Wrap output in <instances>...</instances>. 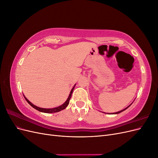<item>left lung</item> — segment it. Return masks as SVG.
<instances>
[{"mask_svg": "<svg viewBox=\"0 0 158 158\" xmlns=\"http://www.w3.org/2000/svg\"><path fill=\"white\" fill-rule=\"evenodd\" d=\"M130 106H131V105H130ZM129 106H128V107H129ZM128 107H127L126 109H123V110H121V111H118V112H117V113H114V114H118V113H121V112H122V111H125V109H127V108H128Z\"/></svg>", "mask_w": 158, "mask_h": 158, "instance_id": "left-lung-1", "label": "left lung"}]
</instances>
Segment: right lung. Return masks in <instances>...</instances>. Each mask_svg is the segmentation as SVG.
Masks as SVG:
<instances>
[{
  "label": "right lung",
  "mask_w": 158,
  "mask_h": 158,
  "mask_svg": "<svg viewBox=\"0 0 158 158\" xmlns=\"http://www.w3.org/2000/svg\"><path fill=\"white\" fill-rule=\"evenodd\" d=\"M74 88H73V89H72V90H71V92H70V95H69V98H68L67 100H66V102H65L64 104H63V105H62V106H59V107H55V108H52V109H44V108L38 107H37V106H34V105H33V104H32L30 101H28V100H27L25 97H24V98H25L26 100L27 101V102L28 103H29L31 107H33L34 108V109H37V111H41V112H43V113H56V112L60 111L61 110H63V109H64L66 107L68 106V105L69 104V102H70V98H71L72 94H73V90H74Z\"/></svg>",
  "instance_id": "add662e5"
}]
</instances>
